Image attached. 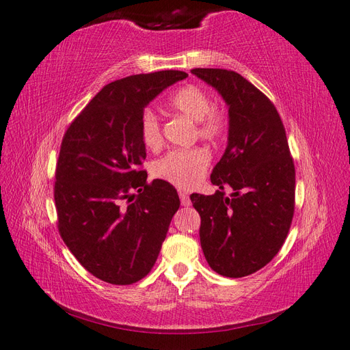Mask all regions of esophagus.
Masks as SVG:
<instances>
[{
  "label": "esophagus",
  "mask_w": 350,
  "mask_h": 350,
  "mask_svg": "<svg viewBox=\"0 0 350 350\" xmlns=\"http://www.w3.org/2000/svg\"><path fill=\"white\" fill-rule=\"evenodd\" d=\"M178 197H180V202L182 206H189L191 204V200H189V195L186 192H178Z\"/></svg>",
  "instance_id": "1"
}]
</instances>
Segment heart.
I'll use <instances>...</instances> for the list:
<instances>
[{"label": "heart", "mask_w": 350, "mask_h": 350, "mask_svg": "<svg viewBox=\"0 0 350 350\" xmlns=\"http://www.w3.org/2000/svg\"><path fill=\"white\" fill-rule=\"evenodd\" d=\"M168 105L182 116L197 122V133L201 138L212 140L224 133L225 115L213 107L208 94L195 85L183 86L168 100ZM140 135L146 148L158 149L162 144L161 120L153 110H144L140 119ZM210 165V153L202 148L177 149L165 153L152 164L157 178L172 183L177 188L191 189L204 178Z\"/></svg>", "instance_id": "heart-1"}]
</instances>
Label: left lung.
<instances>
[{"instance_id": "8db88e82", "label": "left lung", "mask_w": 350, "mask_h": 350, "mask_svg": "<svg viewBox=\"0 0 350 350\" xmlns=\"http://www.w3.org/2000/svg\"><path fill=\"white\" fill-rule=\"evenodd\" d=\"M228 105V146L213 168V195L193 193L200 241L208 265L225 278H245L278 255L295 207V167L274 104L239 72L193 68ZM231 190L230 197L224 195Z\"/></svg>"}]
</instances>
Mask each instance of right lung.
<instances>
[{
  "label": "right lung",
  "instance_id": "right-lung-1",
  "mask_svg": "<svg viewBox=\"0 0 350 350\" xmlns=\"http://www.w3.org/2000/svg\"><path fill=\"white\" fill-rule=\"evenodd\" d=\"M186 76L165 70L115 80L64 134L55 173L58 230L77 261L111 285L148 275L180 206L168 182L148 183L140 119L146 105Z\"/></svg>",
  "mask_w": 350,
  "mask_h": 350
}]
</instances>
